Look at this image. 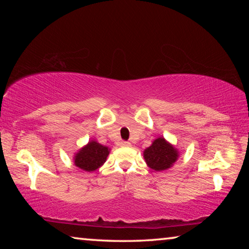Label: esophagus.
Instances as JSON below:
<instances>
[{"instance_id":"obj_1","label":"esophagus","mask_w":249,"mask_h":249,"mask_svg":"<svg viewBox=\"0 0 249 249\" xmlns=\"http://www.w3.org/2000/svg\"><path fill=\"white\" fill-rule=\"evenodd\" d=\"M121 145H122V146H130V142L123 141V142H121Z\"/></svg>"}]
</instances>
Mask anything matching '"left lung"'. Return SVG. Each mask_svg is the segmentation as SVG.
Returning <instances> with one entry per match:
<instances>
[{
	"label": "left lung",
	"mask_w": 249,
	"mask_h": 249,
	"mask_svg": "<svg viewBox=\"0 0 249 249\" xmlns=\"http://www.w3.org/2000/svg\"><path fill=\"white\" fill-rule=\"evenodd\" d=\"M144 158L151 169L161 171L174 165L178 158V151L167 142L165 138L159 137L154 141L150 147L145 149Z\"/></svg>",
	"instance_id": "obj_1"
}]
</instances>
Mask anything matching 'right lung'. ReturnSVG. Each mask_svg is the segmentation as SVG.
I'll use <instances>...</instances> for the list:
<instances>
[{
    "instance_id": "right-lung-1",
    "label": "right lung",
    "mask_w": 249,
    "mask_h": 249,
    "mask_svg": "<svg viewBox=\"0 0 249 249\" xmlns=\"http://www.w3.org/2000/svg\"><path fill=\"white\" fill-rule=\"evenodd\" d=\"M108 153L107 147L92 141L75 155L74 163L82 170L94 171L105 162Z\"/></svg>"
}]
</instances>
